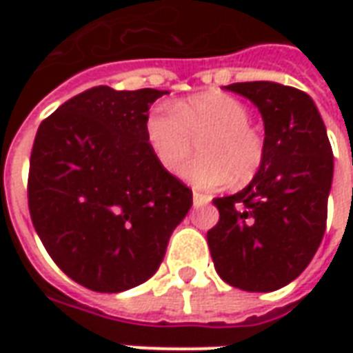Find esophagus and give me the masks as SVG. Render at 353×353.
I'll return each mask as SVG.
<instances>
[{"label": "esophagus", "instance_id": "34e87169", "mask_svg": "<svg viewBox=\"0 0 353 353\" xmlns=\"http://www.w3.org/2000/svg\"><path fill=\"white\" fill-rule=\"evenodd\" d=\"M210 200H212L210 194H202V192L199 191L192 192V202H194V206H206V204H210Z\"/></svg>", "mask_w": 353, "mask_h": 353}]
</instances>
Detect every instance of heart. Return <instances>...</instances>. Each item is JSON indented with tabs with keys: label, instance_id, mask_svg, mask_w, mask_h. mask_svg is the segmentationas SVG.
Here are the masks:
<instances>
[{
	"label": "heart",
	"instance_id": "1",
	"mask_svg": "<svg viewBox=\"0 0 353 353\" xmlns=\"http://www.w3.org/2000/svg\"><path fill=\"white\" fill-rule=\"evenodd\" d=\"M250 123V109L223 92H206L177 101L174 109L159 105L145 119V139L154 161L170 174L191 157H199L181 176L200 189H219L232 179L245 185L265 161V138Z\"/></svg>",
	"mask_w": 353,
	"mask_h": 353
}]
</instances>
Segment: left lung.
<instances>
[{"label":"left lung","instance_id":"8db88e82","mask_svg":"<svg viewBox=\"0 0 353 353\" xmlns=\"http://www.w3.org/2000/svg\"><path fill=\"white\" fill-rule=\"evenodd\" d=\"M227 90L252 100L265 123V161L252 183L214 199L208 230L215 270L229 285L265 293L288 285L318 252L333 181V149L306 92L270 81Z\"/></svg>","mask_w":353,"mask_h":353}]
</instances>
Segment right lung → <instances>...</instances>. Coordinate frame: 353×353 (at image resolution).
<instances>
[{
    "label": "right lung",
    "instance_id": "right-lung-1",
    "mask_svg": "<svg viewBox=\"0 0 353 353\" xmlns=\"http://www.w3.org/2000/svg\"><path fill=\"white\" fill-rule=\"evenodd\" d=\"M166 90L94 87L47 117L35 134L28 206L58 268L83 288L119 293L161 266L192 191L154 161L149 108Z\"/></svg>",
    "mask_w": 353,
    "mask_h": 353
}]
</instances>
